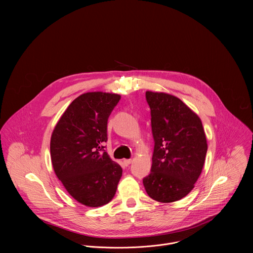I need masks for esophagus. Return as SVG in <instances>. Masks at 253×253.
I'll return each instance as SVG.
<instances>
[{
  "instance_id": "obj_1",
  "label": "esophagus",
  "mask_w": 253,
  "mask_h": 253,
  "mask_svg": "<svg viewBox=\"0 0 253 253\" xmlns=\"http://www.w3.org/2000/svg\"><path fill=\"white\" fill-rule=\"evenodd\" d=\"M131 162H132V160H124V165L126 167H128L131 164Z\"/></svg>"
}]
</instances>
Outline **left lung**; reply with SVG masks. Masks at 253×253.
Wrapping results in <instances>:
<instances>
[{"mask_svg":"<svg viewBox=\"0 0 253 253\" xmlns=\"http://www.w3.org/2000/svg\"><path fill=\"white\" fill-rule=\"evenodd\" d=\"M155 140L150 174L143 179L149 197L168 204L195 187L206 161L207 136L200 117L178 97L146 91Z\"/></svg>","mask_w":253,"mask_h":253,"instance_id":"1","label":"left lung"}]
</instances>
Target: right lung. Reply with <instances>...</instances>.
Returning a JSON list of instances; mask_svg holds the SVG:
<instances>
[{
  "label": "right lung",
  "instance_id": "add662e5",
  "mask_svg": "<svg viewBox=\"0 0 253 253\" xmlns=\"http://www.w3.org/2000/svg\"><path fill=\"white\" fill-rule=\"evenodd\" d=\"M120 99L117 93H83L65 110L51 133L53 170L66 191L85 207L109 204L123 174L121 166L103 150L109 116Z\"/></svg>",
  "mask_w": 253,
  "mask_h": 253
}]
</instances>
